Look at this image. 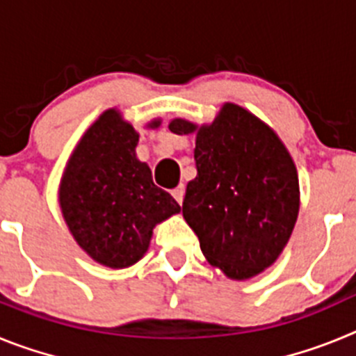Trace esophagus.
I'll return each instance as SVG.
<instances>
[{
  "label": "esophagus",
  "instance_id": "34e87169",
  "mask_svg": "<svg viewBox=\"0 0 356 356\" xmlns=\"http://www.w3.org/2000/svg\"><path fill=\"white\" fill-rule=\"evenodd\" d=\"M172 197L178 201V205H181V203H184V197H185V187H184V185H178V187L172 191Z\"/></svg>",
  "mask_w": 356,
  "mask_h": 356
}]
</instances>
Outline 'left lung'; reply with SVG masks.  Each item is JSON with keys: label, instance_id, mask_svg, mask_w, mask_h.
Instances as JSON below:
<instances>
[{"label": "left lung", "instance_id": "obj_1", "mask_svg": "<svg viewBox=\"0 0 356 356\" xmlns=\"http://www.w3.org/2000/svg\"><path fill=\"white\" fill-rule=\"evenodd\" d=\"M196 135L197 175L187 184L184 217L210 266L250 280L278 260L300 213V180L276 131L244 106L225 103L212 122L169 121Z\"/></svg>", "mask_w": 356, "mask_h": 356}]
</instances>
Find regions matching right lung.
I'll list each match as a JSON object with an SVG mask.
<instances>
[{"instance_id":"obj_1","label":"right lung","mask_w":356,"mask_h":356,"mask_svg":"<svg viewBox=\"0 0 356 356\" xmlns=\"http://www.w3.org/2000/svg\"><path fill=\"white\" fill-rule=\"evenodd\" d=\"M151 119L146 128H159ZM139 131L118 108L105 110L72 149L58 185V205L69 234L94 262L124 269L149 250L153 228L180 205L153 184L137 159Z\"/></svg>"}]
</instances>
